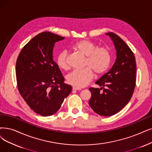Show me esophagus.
<instances>
[{
	"instance_id": "34e87169",
	"label": "esophagus",
	"mask_w": 152,
	"mask_h": 152,
	"mask_svg": "<svg viewBox=\"0 0 152 152\" xmlns=\"http://www.w3.org/2000/svg\"><path fill=\"white\" fill-rule=\"evenodd\" d=\"M72 89L74 90H80L81 88H78V87H73Z\"/></svg>"
}]
</instances>
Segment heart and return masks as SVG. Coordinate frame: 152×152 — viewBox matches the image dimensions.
<instances>
[{"label":"heart","instance_id":"1","mask_svg":"<svg viewBox=\"0 0 152 152\" xmlns=\"http://www.w3.org/2000/svg\"><path fill=\"white\" fill-rule=\"evenodd\" d=\"M74 48L86 57L85 66L87 68L73 70L66 76V80L70 85L81 88L86 86L93 79L92 70L97 75H101L107 71L110 64L111 54L107 47H97L94 42L88 40L76 42ZM57 64L58 67L63 70L69 68L67 52L65 50L59 53Z\"/></svg>","mask_w":152,"mask_h":152}]
</instances>
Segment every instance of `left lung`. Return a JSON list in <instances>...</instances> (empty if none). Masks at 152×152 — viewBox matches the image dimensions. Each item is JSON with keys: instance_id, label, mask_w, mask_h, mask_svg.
Instances as JSON below:
<instances>
[{"instance_id": "8db88e82", "label": "left lung", "mask_w": 152, "mask_h": 152, "mask_svg": "<svg viewBox=\"0 0 152 152\" xmlns=\"http://www.w3.org/2000/svg\"><path fill=\"white\" fill-rule=\"evenodd\" d=\"M106 35L113 42L117 58L112 69L95 82L101 88H89V105L97 114L107 117L118 113L131 99L135 87L136 62L134 53L118 35Z\"/></svg>"}]
</instances>
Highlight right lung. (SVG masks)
Listing matches in <instances>:
<instances>
[{
  "mask_svg": "<svg viewBox=\"0 0 152 152\" xmlns=\"http://www.w3.org/2000/svg\"><path fill=\"white\" fill-rule=\"evenodd\" d=\"M65 38L50 32L37 35L23 47L16 62L19 93L30 108L42 116L56 113L72 87L53 61L56 42Z\"/></svg>",
  "mask_w": 152,
  "mask_h": 152,
  "instance_id": "obj_1",
  "label": "right lung"
}]
</instances>
